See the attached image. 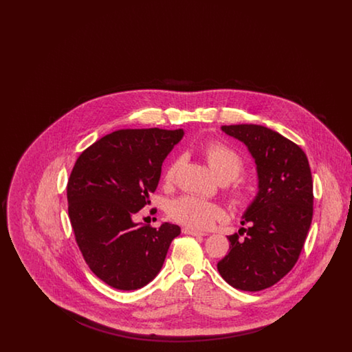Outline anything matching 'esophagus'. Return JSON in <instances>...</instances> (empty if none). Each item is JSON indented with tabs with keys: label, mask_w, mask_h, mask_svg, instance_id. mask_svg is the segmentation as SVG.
I'll list each match as a JSON object with an SVG mask.
<instances>
[{
	"label": "esophagus",
	"mask_w": 352,
	"mask_h": 352,
	"mask_svg": "<svg viewBox=\"0 0 352 352\" xmlns=\"http://www.w3.org/2000/svg\"><path fill=\"white\" fill-rule=\"evenodd\" d=\"M182 232H184V234H191V236H206V234H204V232H201V231L188 228V227H184V228H182Z\"/></svg>",
	"instance_id": "1"
}]
</instances>
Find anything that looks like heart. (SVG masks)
Segmentation results:
<instances>
[{"instance_id":"b5f03b06","label":"heart","mask_w":352,"mask_h":352,"mask_svg":"<svg viewBox=\"0 0 352 352\" xmlns=\"http://www.w3.org/2000/svg\"><path fill=\"white\" fill-rule=\"evenodd\" d=\"M203 155L215 178L221 184H228V195L232 204L236 207L248 206L252 199L251 186L236 179L244 170L243 157L231 146L217 141L204 146ZM179 164V160H174L168 164L164 173L165 184H171L175 181ZM168 215L171 220L184 224V227L206 230L223 218L224 212L215 203L184 195L168 204Z\"/></svg>"}]
</instances>
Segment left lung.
<instances>
[{"instance_id": "1", "label": "left lung", "mask_w": 352, "mask_h": 352, "mask_svg": "<svg viewBox=\"0 0 352 352\" xmlns=\"http://www.w3.org/2000/svg\"><path fill=\"white\" fill-rule=\"evenodd\" d=\"M254 158L258 192L239 234L228 236L230 253L218 263L220 276L236 289L258 292L277 284L296 265L313 219V178L301 148L269 128L223 125Z\"/></svg>"}]
</instances>
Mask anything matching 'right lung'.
<instances>
[{"label": "right lung", "mask_w": 352, "mask_h": 352, "mask_svg": "<svg viewBox=\"0 0 352 352\" xmlns=\"http://www.w3.org/2000/svg\"><path fill=\"white\" fill-rule=\"evenodd\" d=\"M184 132L121 129L78 157L67 184L68 217L89 269L118 290H135L162 268L168 247L181 234L175 224L160 228L134 223L149 204L162 162Z\"/></svg>", "instance_id": "1"}]
</instances>
